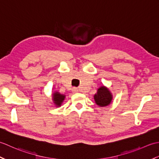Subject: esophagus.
Masks as SVG:
<instances>
[{
	"label": "esophagus",
	"mask_w": 159,
	"mask_h": 159,
	"mask_svg": "<svg viewBox=\"0 0 159 159\" xmlns=\"http://www.w3.org/2000/svg\"><path fill=\"white\" fill-rule=\"evenodd\" d=\"M72 91L74 92H79V89H78L77 87H74Z\"/></svg>",
	"instance_id": "34e87169"
}]
</instances>
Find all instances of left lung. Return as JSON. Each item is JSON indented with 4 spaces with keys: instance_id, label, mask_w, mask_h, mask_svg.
Returning a JSON list of instances; mask_svg holds the SVG:
<instances>
[{
    "instance_id": "1",
    "label": "left lung",
    "mask_w": 159,
    "mask_h": 159,
    "mask_svg": "<svg viewBox=\"0 0 159 159\" xmlns=\"http://www.w3.org/2000/svg\"><path fill=\"white\" fill-rule=\"evenodd\" d=\"M94 100L98 106L106 107L109 105L112 100V95L109 89L102 86L98 89L97 93L94 95Z\"/></svg>"
}]
</instances>
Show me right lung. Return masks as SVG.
<instances>
[{
	"mask_svg": "<svg viewBox=\"0 0 159 159\" xmlns=\"http://www.w3.org/2000/svg\"><path fill=\"white\" fill-rule=\"evenodd\" d=\"M64 99H65V95H62L58 92L53 93V100L57 106H61Z\"/></svg>",
	"mask_w": 159,
	"mask_h": 159,
	"instance_id": "1",
	"label": "right lung"
}]
</instances>
